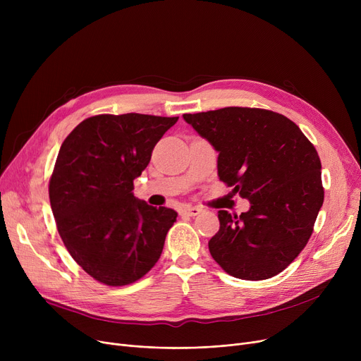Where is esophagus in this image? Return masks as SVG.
Masks as SVG:
<instances>
[{
  "mask_svg": "<svg viewBox=\"0 0 361 361\" xmlns=\"http://www.w3.org/2000/svg\"><path fill=\"white\" fill-rule=\"evenodd\" d=\"M202 212V209L199 206H185L181 209V214L183 215H188V216H196Z\"/></svg>",
  "mask_w": 361,
  "mask_h": 361,
  "instance_id": "1",
  "label": "esophagus"
}]
</instances>
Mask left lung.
<instances>
[{
	"mask_svg": "<svg viewBox=\"0 0 361 361\" xmlns=\"http://www.w3.org/2000/svg\"><path fill=\"white\" fill-rule=\"evenodd\" d=\"M218 152V177L250 200V209L219 211L209 241L231 276L260 281L286 269L306 247L324 203L322 165L313 143L282 114L247 106L184 114Z\"/></svg>",
	"mask_w": 361,
	"mask_h": 361,
	"instance_id": "1",
	"label": "left lung"
}]
</instances>
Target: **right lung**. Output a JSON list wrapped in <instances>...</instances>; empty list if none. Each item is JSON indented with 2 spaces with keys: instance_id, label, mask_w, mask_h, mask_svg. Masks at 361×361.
<instances>
[{
  "instance_id": "add662e5",
  "label": "right lung",
  "mask_w": 361,
  "mask_h": 361,
  "mask_svg": "<svg viewBox=\"0 0 361 361\" xmlns=\"http://www.w3.org/2000/svg\"><path fill=\"white\" fill-rule=\"evenodd\" d=\"M178 117L99 114L61 145L49 178L56 230L79 267L109 287L145 276L161 257L177 212L133 195L152 150Z\"/></svg>"
}]
</instances>
